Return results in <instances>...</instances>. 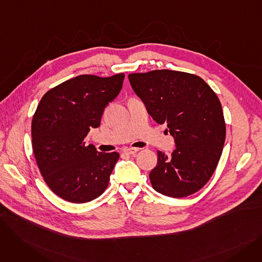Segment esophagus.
I'll return each instance as SVG.
<instances>
[{
	"label": "esophagus",
	"mask_w": 262,
	"mask_h": 262,
	"mask_svg": "<svg viewBox=\"0 0 262 262\" xmlns=\"http://www.w3.org/2000/svg\"><path fill=\"white\" fill-rule=\"evenodd\" d=\"M138 150H139V148H137V147H126L125 149H124V153L133 155V154H136L137 152H138Z\"/></svg>",
	"instance_id": "34e87169"
}]
</instances>
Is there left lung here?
<instances>
[{"mask_svg":"<svg viewBox=\"0 0 262 262\" xmlns=\"http://www.w3.org/2000/svg\"><path fill=\"white\" fill-rule=\"evenodd\" d=\"M128 79L148 115L167 124L176 145L170 156L158 150L150 184L170 198L195 193L215 171L225 142V120L216 94L200 76L181 71L132 73Z\"/></svg>","mask_w":262,"mask_h":262,"instance_id":"obj_1","label":"left lung"}]
</instances>
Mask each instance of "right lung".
<instances>
[{
	"mask_svg": "<svg viewBox=\"0 0 262 262\" xmlns=\"http://www.w3.org/2000/svg\"><path fill=\"white\" fill-rule=\"evenodd\" d=\"M123 73L79 75L49 90L32 121V144L49 188L64 201L81 204L106 190L119 153H101L85 138L100 126L105 107L122 89Z\"/></svg>",
	"mask_w": 262,
	"mask_h": 262,
	"instance_id": "obj_1",
	"label": "right lung"
}]
</instances>
